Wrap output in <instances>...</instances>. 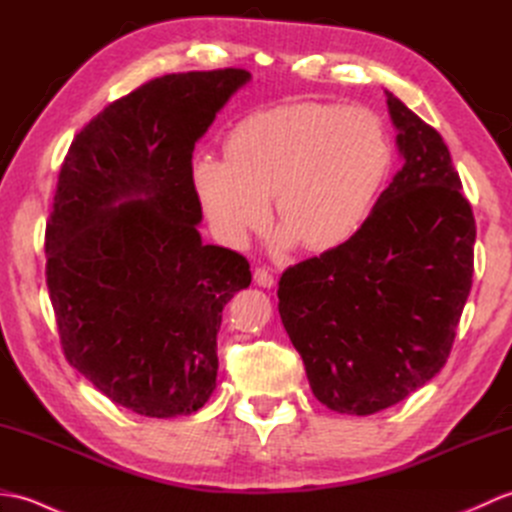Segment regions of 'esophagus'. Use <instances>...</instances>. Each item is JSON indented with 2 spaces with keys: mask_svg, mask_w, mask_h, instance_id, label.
<instances>
[{
  "mask_svg": "<svg viewBox=\"0 0 512 512\" xmlns=\"http://www.w3.org/2000/svg\"><path fill=\"white\" fill-rule=\"evenodd\" d=\"M253 279H255V284L262 286V288H273V286H275V277H273V273H270V270H266V268H257Z\"/></svg>",
  "mask_w": 512,
  "mask_h": 512,
  "instance_id": "34e87169",
  "label": "esophagus"
}]
</instances>
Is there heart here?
<instances>
[{
  "mask_svg": "<svg viewBox=\"0 0 512 512\" xmlns=\"http://www.w3.org/2000/svg\"><path fill=\"white\" fill-rule=\"evenodd\" d=\"M394 165L378 114L334 103H288L244 116L226 158L195 156L191 176L215 235L244 246L275 200L281 242L323 253L354 237Z\"/></svg>",
  "mask_w": 512,
  "mask_h": 512,
  "instance_id": "heart-1",
  "label": "heart"
}]
</instances>
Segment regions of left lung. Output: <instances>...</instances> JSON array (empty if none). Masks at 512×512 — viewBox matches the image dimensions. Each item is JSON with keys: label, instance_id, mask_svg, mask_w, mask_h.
Masks as SVG:
<instances>
[{"label": "left lung", "instance_id": "obj_1", "mask_svg": "<svg viewBox=\"0 0 512 512\" xmlns=\"http://www.w3.org/2000/svg\"><path fill=\"white\" fill-rule=\"evenodd\" d=\"M402 169L354 237L290 266L279 314L325 407L369 416L451 354L473 284L475 217L442 136L394 94Z\"/></svg>", "mask_w": 512, "mask_h": 512}]
</instances>
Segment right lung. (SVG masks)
<instances>
[{
    "label": "right lung",
    "mask_w": 512,
    "mask_h": 512,
    "mask_svg": "<svg viewBox=\"0 0 512 512\" xmlns=\"http://www.w3.org/2000/svg\"><path fill=\"white\" fill-rule=\"evenodd\" d=\"M250 81L165 74L96 114L65 156L46 226V284L68 363L116 405L189 416L211 398L222 310L244 255L202 244L195 143Z\"/></svg>",
    "instance_id": "obj_1"
}]
</instances>
